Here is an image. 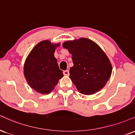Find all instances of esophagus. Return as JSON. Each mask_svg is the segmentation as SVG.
Returning a JSON list of instances; mask_svg holds the SVG:
<instances>
[{
    "label": "esophagus",
    "mask_w": 135,
    "mask_h": 135,
    "mask_svg": "<svg viewBox=\"0 0 135 135\" xmlns=\"http://www.w3.org/2000/svg\"><path fill=\"white\" fill-rule=\"evenodd\" d=\"M63 74H64V75L65 76H69V70H65L64 72H63Z\"/></svg>",
    "instance_id": "1"
}]
</instances>
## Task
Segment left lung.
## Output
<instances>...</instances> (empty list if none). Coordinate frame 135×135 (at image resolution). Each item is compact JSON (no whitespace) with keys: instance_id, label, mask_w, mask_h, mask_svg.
<instances>
[{"instance_id":"left-lung-1","label":"left lung","mask_w":135,"mask_h":135,"mask_svg":"<svg viewBox=\"0 0 135 135\" xmlns=\"http://www.w3.org/2000/svg\"><path fill=\"white\" fill-rule=\"evenodd\" d=\"M63 47L72 54L70 78L78 90L91 95L103 89L112 73L111 63L103 50L85 38L64 42Z\"/></svg>"}]
</instances>
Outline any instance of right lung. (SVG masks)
I'll list each match as a JSON object with an SVG mask.
<instances>
[{
    "label": "right lung",
    "mask_w": 135,
    "mask_h": 135,
    "mask_svg": "<svg viewBox=\"0 0 135 135\" xmlns=\"http://www.w3.org/2000/svg\"><path fill=\"white\" fill-rule=\"evenodd\" d=\"M49 40L40 42L34 47L26 60L24 74L30 87L42 94L52 91L58 80L63 77L57 60L54 56L56 47Z\"/></svg>",
    "instance_id": "obj_1"
}]
</instances>
